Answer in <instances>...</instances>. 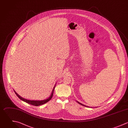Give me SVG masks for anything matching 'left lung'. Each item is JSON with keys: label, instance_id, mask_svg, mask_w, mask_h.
<instances>
[{"label": "left lung", "instance_id": "1", "mask_svg": "<svg viewBox=\"0 0 128 128\" xmlns=\"http://www.w3.org/2000/svg\"><path fill=\"white\" fill-rule=\"evenodd\" d=\"M79 104H81V105H82V106H85V107H89L88 106H85V105H83V104H81V103H80V102H78V101H77Z\"/></svg>", "mask_w": 128, "mask_h": 128}]
</instances>
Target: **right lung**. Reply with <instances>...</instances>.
I'll use <instances>...</instances> for the list:
<instances>
[{
  "mask_svg": "<svg viewBox=\"0 0 128 128\" xmlns=\"http://www.w3.org/2000/svg\"><path fill=\"white\" fill-rule=\"evenodd\" d=\"M55 86H56V84L55 85L53 90H52V93L50 96V97L49 98H48L47 99H44V100H27L26 99H25V98H22V97H21L20 96H19L14 90V91L15 92V93L16 94V95H17V96L22 101L28 103V104H31L32 105H33V106H40V105H42L44 104H45L47 102H48V101H49L51 98H52L53 97V92H54V89L55 88Z\"/></svg>",
  "mask_w": 128,
  "mask_h": 128,
  "instance_id": "add662e5",
  "label": "right lung"
}]
</instances>
